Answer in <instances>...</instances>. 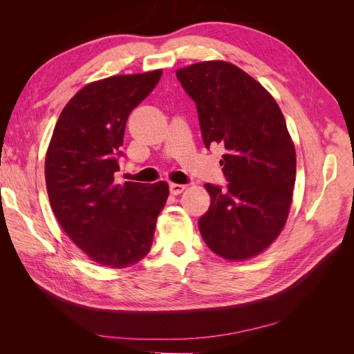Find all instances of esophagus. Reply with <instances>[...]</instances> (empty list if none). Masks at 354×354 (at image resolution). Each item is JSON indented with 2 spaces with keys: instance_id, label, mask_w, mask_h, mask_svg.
<instances>
[{
  "instance_id": "34e87169",
  "label": "esophagus",
  "mask_w": 354,
  "mask_h": 354,
  "mask_svg": "<svg viewBox=\"0 0 354 354\" xmlns=\"http://www.w3.org/2000/svg\"><path fill=\"white\" fill-rule=\"evenodd\" d=\"M185 189H186L185 185H177V183H171V185H169L171 195H180V194H183Z\"/></svg>"
}]
</instances>
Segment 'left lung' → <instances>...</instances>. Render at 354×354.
Segmentation results:
<instances>
[{"label": "left lung", "instance_id": "left-lung-1", "mask_svg": "<svg viewBox=\"0 0 354 354\" xmlns=\"http://www.w3.org/2000/svg\"><path fill=\"white\" fill-rule=\"evenodd\" d=\"M196 103L203 145H221L227 189L207 183L208 211L199 230L208 248L229 261L264 252L279 236L295 185V146L273 95L251 75L223 60L177 69Z\"/></svg>", "mask_w": 354, "mask_h": 354}]
</instances>
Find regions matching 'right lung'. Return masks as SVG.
I'll use <instances>...</instances> for the list:
<instances>
[{
	"label": "right lung",
	"mask_w": 354,
	"mask_h": 354,
	"mask_svg": "<svg viewBox=\"0 0 354 354\" xmlns=\"http://www.w3.org/2000/svg\"><path fill=\"white\" fill-rule=\"evenodd\" d=\"M162 69L115 75L82 87L63 108L46 153V185L53 212L90 260L124 269L151 251L167 181L120 185L125 124L160 80Z\"/></svg>",
	"instance_id": "right-lung-1"
}]
</instances>
